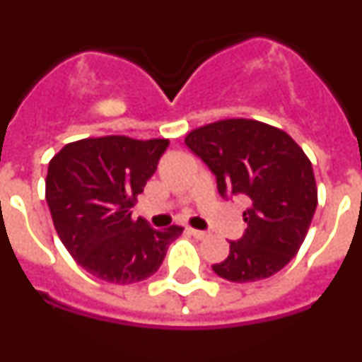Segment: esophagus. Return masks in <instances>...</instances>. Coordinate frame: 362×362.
Returning a JSON list of instances; mask_svg holds the SVG:
<instances>
[{
  "label": "esophagus",
  "instance_id": "1",
  "mask_svg": "<svg viewBox=\"0 0 362 362\" xmlns=\"http://www.w3.org/2000/svg\"><path fill=\"white\" fill-rule=\"evenodd\" d=\"M188 232L194 235L196 239H204L206 238V232H203V230H196V228H188Z\"/></svg>",
  "mask_w": 362,
  "mask_h": 362
}]
</instances>
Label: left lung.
<instances>
[{
    "instance_id": "8db88e82",
    "label": "left lung",
    "mask_w": 362,
    "mask_h": 362,
    "mask_svg": "<svg viewBox=\"0 0 362 362\" xmlns=\"http://www.w3.org/2000/svg\"><path fill=\"white\" fill-rule=\"evenodd\" d=\"M185 145L216 175L223 197L245 196L246 230L212 264L217 276L252 283L292 261L308 233L317 187L306 153L284 130L255 119H223L192 130Z\"/></svg>"
}]
</instances>
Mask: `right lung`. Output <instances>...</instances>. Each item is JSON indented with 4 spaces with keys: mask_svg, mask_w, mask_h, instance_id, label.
<instances>
[{
    "mask_svg": "<svg viewBox=\"0 0 362 362\" xmlns=\"http://www.w3.org/2000/svg\"><path fill=\"white\" fill-rule=\"evenodd\" d=\"M168 139L86 137L50 159L45 199L57 235L79 267L107 283L132 284L159 270L183 228L156 230L132 209Z\"/></svg>",
    "mask_w": 362,
    "mask_h": 362,
    "instance_id": "obj_1",
    "label": "right lung"
}]
</instances>
